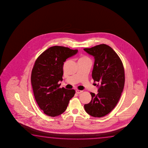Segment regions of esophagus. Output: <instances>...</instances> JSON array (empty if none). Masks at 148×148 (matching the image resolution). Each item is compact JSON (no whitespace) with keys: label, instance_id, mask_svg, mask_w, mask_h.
Listing matches in <instances>:
<instances>
[{"label":"esophagus","instance_id":"34e87169","mask_svg":"<svg viewBox=\"0 0 148 148\" xmlns=\"http://www.w3.org/2000/svg\"><path fill=\"white\" fill-rule=\"evenodd\" d=\"M75 92L77 93V94H80V93H82L83 90H75Z\"/></svg>","mask_w":148,"mask_h":148}]
</instances>
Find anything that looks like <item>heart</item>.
<instances>
[{"label":"heart","instance_id":"b5f03b06","mask_svg":"<svg viewBox=\"0 0 148 148\" xmlns=\"http://www.w3.org/2000/svg\"><path fill=\"white\" fill-rule=\"evenodd\" d=\"M90 60V59L87 56H82L79 59V60Z\"/></svg>","mask_w":148,"mask_h":148}]
</instances>
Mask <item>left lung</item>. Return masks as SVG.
<instances>
[{
	"label": "left lung",
	"instance_id": "left-lung-1",
	"mask_svg": "<svg viewBox=\"0 0 148 148\" xmlns=\"http://www.w3.org/2000/svg\"><path fill=\"white\" fill-rule=\"evenodd\" d=\"M83 50L94 57L92 75L94 82L98 83H95L98 87L97 94L90 93L91 101L84 107L88 114L101 118L110 112L120 98L125 83L123 63L115 51L105 44Z\"/></svg>",
	"mask_w": 148,
	"mask_h": 148
}]
</instances>
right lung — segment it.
<instances>
[{
    "mask_svg": "<svg viewBox=\"0 0 148 148\" xmlns=\"http://www.w3.org/2000/svg\"><path fill=\"white\" fill-rule=\"evenodd\" d=\"M78 50L54 46L44 51L35 61L31 83L36 101L45 114L55 117L65 112L75 90L60 88L63 80V65Z\"/></svg>",
    "mask_w": 148,
    "mask_h": 148,
    "instance_id": "add662e5",
    "label": "right lung"
}]
</instances>
